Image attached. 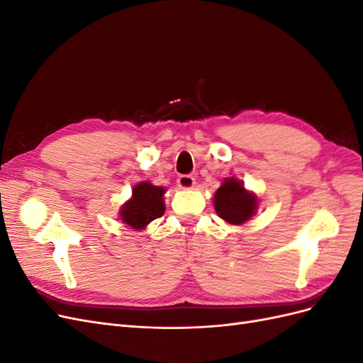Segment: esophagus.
Returning <instances> with one entry per match:
<instances>
[{
  "mask_svg": "<svg viewBox=\"0 0 363 363\" xmlns=\"http://www.w3.org/2000/svg\"><path fill=\"white\" fill-rule=\"evenodd\" d=\"M177 184L180 189H192L195 186V179L192 175H180L177 179Z\"/></svg>",
  "mask_w": 363,
  "mask_h": 363,
  "instance_id": "1",
  "label": "esophagus"
}]
</instances>
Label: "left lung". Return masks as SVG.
<instances>
[{"instance_id":"obj_1","label":"left lung","mask_w":363,"mask_h":363,"mask_svg":"<svg viewBox=\"0 0 363 363\" xmlns=\"http://www.w3.org/2000/svg\"><path fill=\"white\" fill-rule=\"evenodd\" d=\"M216 215L227 224L242 225L257 213V195L236 177H225L213 195Z\"/></svg>"}]
</instances>
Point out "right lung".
Segmentation results:
<instances>
[{"instance_id": "1", "label": "right lung", "mask_w": 363, "mask_h": 363, "mask_svg": "<svg viewBox=\"0 0 363 363\" xmlns=\"http://www.w3.org/2000/svg\"><path fill=\"white\" fill-rule=\"evenodd\" d=\"M164 188L150 182L133 186L130 199L119 207V219L135 232L144 230L151 221L164 213Z\"/></svg>"}]
</instances>
